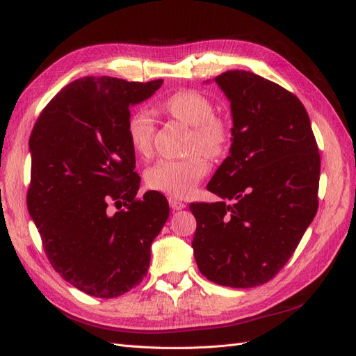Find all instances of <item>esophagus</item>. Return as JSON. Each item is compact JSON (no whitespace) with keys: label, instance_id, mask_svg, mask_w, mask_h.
I'll return each mask as SVG.
<instances>
[{"label":"esophagus","instance_id":"obj_1","mask_svg":"<svg viewBox=\"0 0 356 356\" xmlns=\"http://www.w3.org/2000/svg\"><path fill=\"white\" fill-rule=\"evenodd\" d=\"M169 207L174 211H181V209H184L187 204L184 202L175 199V197H169Z\"/></svg>","mask_w":356,"mask_h":356}]
</instances>
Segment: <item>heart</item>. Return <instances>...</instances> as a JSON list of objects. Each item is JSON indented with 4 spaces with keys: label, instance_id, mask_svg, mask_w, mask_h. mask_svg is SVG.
<instances>
[{
    "label": "heart",
    "instance_id": "b5f03b06",
    "mask_svg": "<svg viewBox=\"0 0 356 356\" xmlns=\"http://www.w3.org/2000/svg\"><path fill=\"white\" fill-rule=\"evenodd\" d=\"M161 110L193 127L187 147L190 153L202 151L218 159L227 152L232 129L224 118L215 115V105L207 95L191 89L179 90L163 101ZM126 132L134 152L141 157L149 156L154 139L152 115L143 110L134 111L127 118ZM201 154H190L181 160L156 161L145 172L147 186L172 197H188L209 172V161Z\"/></svg>",
    "mask_w": 356,
    "mask_h": 356
}]
</instances>
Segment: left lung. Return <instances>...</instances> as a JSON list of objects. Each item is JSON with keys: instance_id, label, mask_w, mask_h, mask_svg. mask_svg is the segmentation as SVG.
<instances>
[{"instance_id": "left-lung-1", "label": "left lung", "mask_w": 356, "mask_h": 356, "mask_svg": "<svg viewBox=\"0 0 356 356\" xmlns=\"http://www.w3.org/2000/svg\"><path fill=\"white\" fill-rule=\"evenodd\" d=\"M230 101V156L208 190L232 203H190L191 246L209 281L252 288L273 279L315 218L321 157L305 105L250 71L215 77Z\"/></svg>"}]
</instances>
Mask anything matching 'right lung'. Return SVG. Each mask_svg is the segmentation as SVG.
I'll use <instances>...</instances> for the list:
<instances>
[{
  "instance_id": "right-lung-1",
  "label": "right lung",
  "mask_w": 356,
  "mask_h": 356,
  "mask_svg": "<svg viewBox=\"0 0 356 356\" xmlns=\"http://www.w3.org/2000/svg\"><path fill=\"white\" fill-rule=\"evenodd\" d=\"M161 83L79 79L46 105L31 132L29 215L51 267L93 297H118L143 282L152 242L169 217L161 193L136 197L141 178L126 132L129 106Z\"/></svg>"
}]
</instances>
